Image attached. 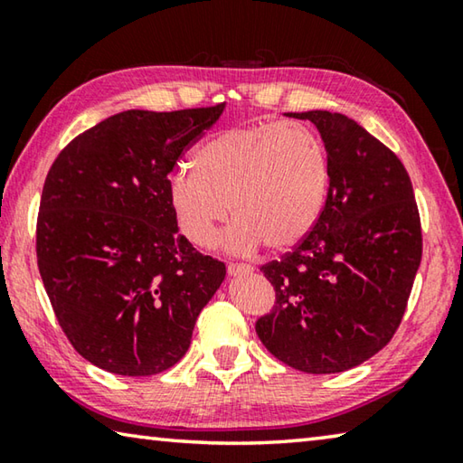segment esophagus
<instances>
[{
  "label": "esophagus",
  "mask_w": 463,
  "mask_h": 463,
  "mask_svg": "<svg viewBox=\"0 0 463 463\" xmlns=\"http://www.w3.org/2000/svg\"><path fill=\"white\" fill-rule=\"evenodd\" d=\"M229 276H242V273H250L253 271V268L247 263H229Z\"/></svg>",
  "instance_id": "esophagus-1"
}]
</instances>
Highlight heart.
I'll use <instances>...</instances> for the list:
<instances>
[{
    "mask_svg": "<svg viewBox=\"0 0 463 463\" xmlns=\"http://www.w3.org/2000/svg\"><path fill=\"white\" fill-rule=\"evenodd\" d=\"M331 182L326 146L302 122H260L218 132L167 179L182 232L213 247L232 216L229 247L249 253L261 245L288 250L315 229Z\"/></svg>",
    "mask_w": 463,
    "mask_h": 463,
    "instance_id": "b5f03b06",
    "label": "heart"
}]
</instances>
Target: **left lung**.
<instances>
[{
    "label": "left lung",
    "instance_id": "obj_1",
    "mask_svg": "<svg viewBox=\"0 0 463 463\" xmlns=\"http://www.w3.org/2000/svg\"><path fill=\"white\" fill-rule=\"evenodd\" d=\"M288 116L318 128L331 182L315 229L261 265L276 302L255 331L294 370L336 373L401 326L422 257L420 216L402 161L355 120L326 109Z\"/></svg>",
    "mask_w": 463,
    "mask_h": 463
}]
</instances>
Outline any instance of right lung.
Returning a JSON list of instances; mask_svg holds the SVG:
<instances>
[{"label":"right lung","instance_id":"right-lung-1","mask_svg":"<svg viewBox=\"0 0 463 463\" xmlns=\"http://www.w3.org/2000/svg\"><path fill=\"white\" fill-rule=\"evenodd\" d=\"M224 104L128 109L75 137L49 169L36 261L54 317L81 357L155 375L185 355L226 268L177 232L167 179Z\"/></svg>","mask_w":463,"mask_h":463}]
</instances>
